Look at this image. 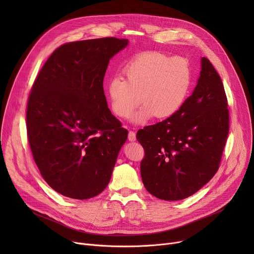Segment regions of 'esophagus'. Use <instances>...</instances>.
<instances>
[{
	"label": "esophagus",
	"instance_id": "34e87169",
	"mask_svg": "<svg viewBox=\"0 0 254 254\" xmlns=\"http://www.w3.org/2000/svg\"><path fill=\"white\" fill-rule=\"evenodd\" d=\"M128 140H130V141H134L135 139H136V137H135V132L133 131V130H129V132H128Z\"/></svg>",
	"mask_w": 254,
	"mask_h": 254
}]
</instances>
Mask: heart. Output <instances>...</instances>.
<instances>
[{"mask_svg":"<svg viewBox=\"0 0 254 254\" xmlns=\"http://www.w3.org/2000/svg\"><path fill=\"white\" fill-rule=\"evenodd\" d=\"M124 74L126 79L114 77L108 82V97L114 114L122 119L129 117L141 100L143 106L132 117L135 123L153 116L157 120L175 116L184 105L193 79L187 59L157 51L137 55L124 68Z\"/></svg>","mask_w":254,"mask_h":254,"instance_id":"obj_1","label":"heart"}]
</instances>
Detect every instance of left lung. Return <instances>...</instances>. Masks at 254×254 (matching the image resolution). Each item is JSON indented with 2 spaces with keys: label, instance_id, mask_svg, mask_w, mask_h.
I'll return each mask as SVG.
<instances>
[{
  "label": "left lung",
  "instance_id": "1",
  "mask_svg": "<svg viewBox=\"0 0 254 254\" xmlns=\"http://www.w3.org/2000/svg\"><path fill=\"white\" fill-rule=\"evenodd\" d=\"M198 84L172 118L136 132L144 150L140 162L143 186L167 201L185 199L219 169L229 132V111L222 80L202 58Z\"/></svg>",
  "mask_w": 254,
  "mask_h": 254
}]
</instances>
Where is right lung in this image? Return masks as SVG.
Returning <instances> with one entry per match:
<instances>
[{
  "label": "right lung",
  "mask_w": 254,
  "mask_h": 254,
  "mask_svg": "<svg viewBox=\"0 0 254 254\" xmlns=\"http://www.w3.org/2000/svg\"><path fill=\"white\" fill-rule=\"evenodd\" d=\"M127 39L69 42L49 56L27 104L30 149L42 177L59 194L92 198L110 183L127 129L108 110L103 78Z\"/></svg>",
  "instance_id": "obj_1"
}]
</instances>
